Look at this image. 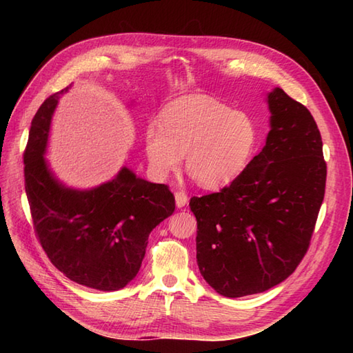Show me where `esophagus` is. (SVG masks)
Instances as JSON below:
<instances>
[{"label":"esophagus","mask_w":353,"mask_h":353,"mask_svg":"<svg viewBox=\"0 0 353 353\" xmlns=\"http://www.w3.org/2000/svg\"><path fill=\"white\" fill-rule=\"evenodd\" d=\"M174 199H176V206L181 209V208H183L186 203H188V196H186V194L183 192V191H177L176 194H174Z\"/></svg>","instance_id":"esophagus-1"}]
</instances>
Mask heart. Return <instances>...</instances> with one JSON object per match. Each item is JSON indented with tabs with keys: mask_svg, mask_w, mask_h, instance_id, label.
Here are the masks:
<instances>
[{
	"mask_svg": "<svg viewBox=\"0 0 353 353\" xmlns=\"http://www.w3.org/2000/svg\"><path fill=\"white\" fill-rule=\"evenodd\" d=\"M150 172L165 179L181 167L200 186L223 188L249 168L261 141L256 123L208 95H190L162 110L161 121L150 119L142 133Z\"/></svg>",
	"mask_w": 353,
	"mask_h": 353,
	"instance_id": "1",
	"label": "heart"
}]
</instances>
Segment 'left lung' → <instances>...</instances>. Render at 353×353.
<instances>
[{
	"label": "left lung",
	"instance_id": "8db88e82",
	"mask_svg": "<svg viewBox=\"0 0 353 353\" xmlns=\"http://www.w3.org/2000/svg\"><path fill=\"white\" fill-rule=\"evenodd\" d=\"M270 132L241 177L220 192L192 197L197 264L224 297L264 292L294 272L325 197L326 162L319 127L303 104L274 88Z\"/></svg>",
	"mask_w": 353,
	"mask_h": 353
}]
</instances>
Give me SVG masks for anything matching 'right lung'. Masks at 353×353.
<instances>
[{
	"label": "right lung",
	"mask_w": 353,
	"mask_h": 353,
	"mask_svg": "<svg viewBox=\"0 0 353 353\" xmlns=\"http://www.w3.org/2000/svg\"><path fill=\"white\" fill-rule=\"evenodd\" d=\"M63 91L48 97L32 121L24 153L26 192L42 249L57 270L85 287L124 288L138 274L148 235L174 212L167 185L123 167L110 181L71 188L45 159L51 119Z\"/></svg>",
	"instance_id": "right-lung-1"
}]
</instances>
